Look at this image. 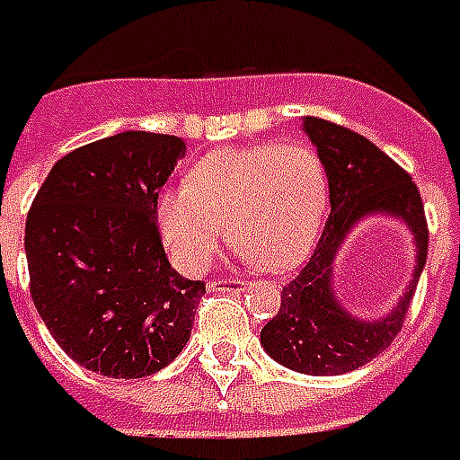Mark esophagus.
Returning a JSON list of instances; mask_svg holds the SVG:
<instances>
[{
    "label": "esophagus",
    "instance_id": "1",
    "mask_svg": "<svg viewBox=\"0 0 460 460\" xmlns=\"http://www.w3.org/2000/svg\"><path fill=\"white\" fill-rule=\"evenodd\" d=\"M211 291H226V294H236L243 288V281L241 279H219V281H211L208 284Z\"/></svg>",
    "mask_w": 460,
    "mask_h": 460
}]
</instances>
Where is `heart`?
Wrapping results in <instances>:
<instances>
[{
    "instance_id": "1",
    "label": "heart",
    "mask_w": 460,
    "mask_h": 460,
    "mask_svg": "<svg viewBox=\"0 0 460 460\" xmlns=\"http://www.w3.org/2000/svg\"><path fill=\"white\" fill-rule=\"evenodd\" d=\"M329 207V176L304 144H253L214 152L189 184L159 199L166 249L184 271H201L229 239L263 271L306 259Z\"/></svg>"
}]
</instances>
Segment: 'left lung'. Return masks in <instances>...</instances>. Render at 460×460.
<instances>
[{"mask_svg":"<svg viewBox=\"0 0 460 460\" xmlns=\"http://www.w3.org/2000/svg\"><path fill=\"white\" fill-rule=\"evenodd\" d=\"M304 127L326 166L331 214L306 266L281 288V308L261 329V343L271 358L298 374L339 376L386 351L406 323L429 253V224L419 186L376 144L319 117H308ZM374 210H388L410 224L420 261L407 296L387 319L361 322L349 317L332 296L330 261L352 224Z\"/></svg>","mask_w":460,"mask_h":460,"instance_id":"8db88e82","label":"left lung"}]
</instances>
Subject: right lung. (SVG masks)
Returning a JSON list of instances; mask_svg holds the SVG:
<instances>
[{
    "instance_id": "add662e5",
    "label": "right lung",
    "mask_w": 460,
    "mask_h": 460,
    "mask_svg": "<svg viewBox=\"0 0 460 460\" xmlns=\"http://www.w3.org/2000/svg\"><path fill=\"white\" fill-rule=\"evenodd\" d=\"M184 149L152 131L92 141L54 164L31 201L29 294L62 351L94 374H156L191 336L207 284L176 274L156 224Z\"/></svg>"
}]
</instances>
